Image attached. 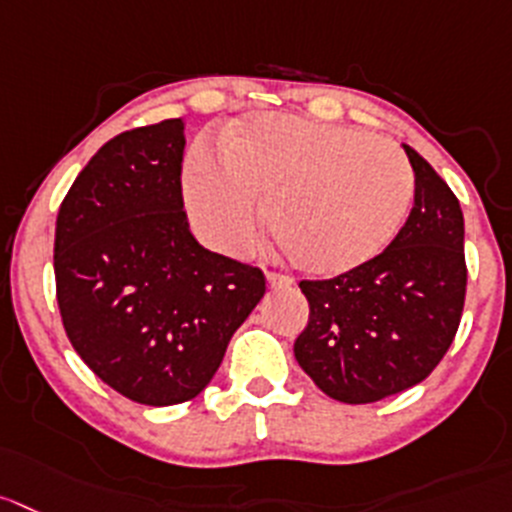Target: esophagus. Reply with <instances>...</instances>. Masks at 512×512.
I'll return each instance as SVG.
<instances>
[{
  "instance_id": "esophagus-1",
  "label": "esophagus",
  "mask_w": 512,
  "mask_h": 512,
  "mask_svg": "<svg viewBox=\"0 0 512 512\" xmlns=\"http://www.w3.org/2000/svg\"><path fill=\"white\" fill-rule=\"evenodd\" d=\"M266 281H269L271 289H289L291 284H294V279L286 274H279V271H269V276H266Z\"/></svg>"
}]
</instances>
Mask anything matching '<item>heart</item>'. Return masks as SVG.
Here are the masks:
<instances>
[{
  "label": "heart",
  "mask_w": 512,
  "mask_h": 512,
  "mask_svg": "<svg viewBox=\"0 0 512 512\" xmlns=\"http://www.w3.org/2000/svg\"><path fill=\"white\" fill-rule=\"evenodd\" d=\"M221 153L188 155L183 193L193 223L218 248L243 253L259 236L261 198H269L271 236L314 276L374 259L415 198L410 160L364 130L261 113L228 130Z\"/></svg>",
  "instance_id": "heart-1"
}]
</instances>
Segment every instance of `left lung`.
I'll return each instance as SVG.
<instances>
[{
  "label": "left lung",
  "mask_w": 512,
  "mask_h": 512,
  "mask_svg": "<svg viewBox=\"0 0 512 512\" xmlns=\"http://www.w3.org/2000/svg\"><path fill=\"white\" fill-rule=\"evenodd\" d=\"M415 206L379 256L334 279L301 281L309 324L294 354L316 387L347 405L405 392L450 349L465 306L460 201L417 150Z\"/></svg>",
  "instance_id": "8db88e82"
}]
</instances>
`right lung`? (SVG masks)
Returning <instances> with one entry per match:
<instances>
[{
	"mask_svg": "<svg viewBox=\"0 0 512 512\" xmlns=\"http://www.w3.org/2000/svg\"><path fill=\"white\" fill-rule=\"evenodd\" d=\"M183 120L125 130L80 170L55 228L62 324L123 397L188 402L266 294L264 271L203 248L180 191Z\"/></svg>",
	"mask_w": 512,
	"mask_h": 512,
	"instance_id": "obj_1",
	"label": "right lung"
}]
</instances>
